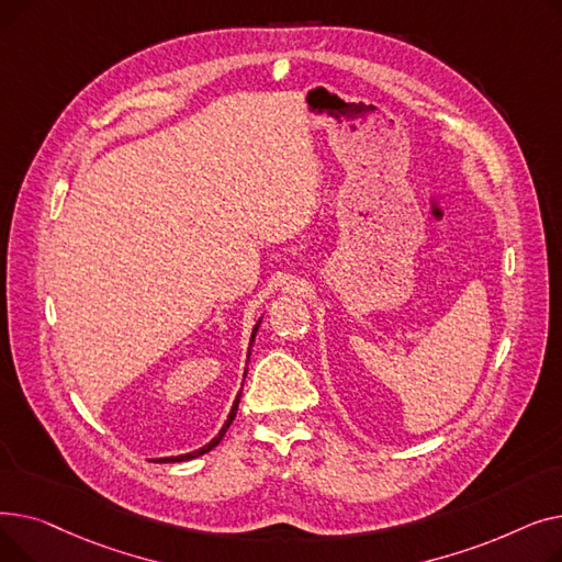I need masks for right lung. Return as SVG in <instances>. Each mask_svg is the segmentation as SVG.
<instances>
[{
  "mask_svg": "<svg viewBox=\"0 0 562 562\" xmlns=\"http://www.w3.org/2000/svg\"><path fill=\"white\" fill-rule=\"evenodd\" d=\"M259 323H261V316H259V321H257V326L252 328V337H250V346H252V341H255V335H257V328H259ZM248 358H250V350H248ZM244 378H246V373H244ZM239 398H241V392L236 394V398H234V403H232V409H229V415H227V419H225V424H223V428L218 430V435L210 441V445H204L202 449H198V451H193V453H184V456H172V458H159V460H155V462H184V460H193V458H198V456H204V453H210L214 447H218L221 445V439L225 437V432H227V428H229V424L234 422V417H236V409H239Z\"/></svg>",
  "mask_w": 562,
  "mask_h": 562,
  "instance_id": "1",
  "label": "right lung"
}]
</instances>
